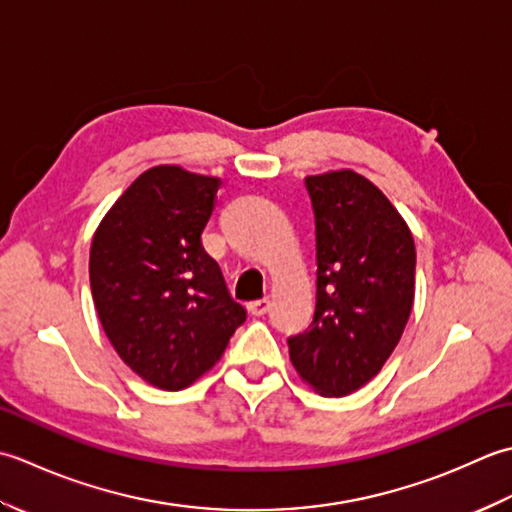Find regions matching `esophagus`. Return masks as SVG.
I'll use <instances>...</instances> for the list:
<instances>
[{
	"label": "esophagus",
	"mask_w": 512,
	"mask_h": 512,
	"mask_svg": "<svg viewBox=\"0 0 512 512\" xmlns=\"http://www.w3.org/2000/svg\"><path fill=\"white\" fill-rule=\"evenodd\" d=\"M269 305H271V300L269 298H258V300H252L247 305V309H249V314H254V316H263V314H267L269 311Z\"/></svg>",
	"instance_id": "obj_1"
}]
</instances>
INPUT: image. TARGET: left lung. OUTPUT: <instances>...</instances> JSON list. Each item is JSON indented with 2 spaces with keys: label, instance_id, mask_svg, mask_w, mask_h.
Returning a JSON list of instances; mask_svg holds the SVG:
<instances>
[{
  "label": "left lung",
  "instance_id": "left-lung-1",
  "mask_svg": "<svg viewBox=\"0 0 512 512\" xmlns=\"http://www.w3.org/2000/svg\"><path fill=\"white\" fill-rule=\"evenodd\" d=\"M316 214V311L287 338L298 375L342 398L378 375L400 342L415 294L409 227L378 187L342 170L307 176Z\"/></svg>",
  "mask_w": 512,
  "mask_h": 512
}]
</instances>
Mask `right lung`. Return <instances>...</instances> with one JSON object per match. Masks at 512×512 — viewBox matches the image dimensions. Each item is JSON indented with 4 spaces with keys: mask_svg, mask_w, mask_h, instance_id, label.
<instances>
[{
    "mask_svg": "<svg viewBox=\"0 0 512 512\" xmlns=\"http://www.w3.org/2000/svg\"><path fill=\"white\" fill-rule=\"evenodd\" d=\"M218 185L159 165L123 192L92 238L90 287L103 331L121 360L163 391L210 371L247 318L201 243Z\"/></svg>",
    "mask_w": 512,
    "mask_h": 512,
    "instance_id": "add662e5",
    "label": "right lung"
}]
</instances>
